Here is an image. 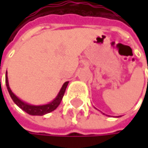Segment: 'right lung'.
Instances as JSON below:
<instances>
[{"mask_svg":"<svg viewBox=\"0 0 148 148\" xmlns=\"http://www.w3.org/2000/svg\"><path fill=\"white\" fill-rule=\"evenodd\" d=\"M68 84H69V81L65 82L63 84V86H62L58 95L56 96V98L51 101L50 103H47V104H44V105H32V104H29V103H25L22 100H20L15 94H14V92L11 91L10 87H9V85H8V76L6 74V86H7V88H8V91L13 99V101L14 102L20 109H22L24 111H25L26 113L32 115V116H44L47 113H49L53 110H55L58 105L60 104L63 96H64V93H65V91H66V88L68 86Z\"/></svg>","mask_w":148,"mask_h":148,"instance_id":"obj_1","label":"right lung"}]
</instances>
